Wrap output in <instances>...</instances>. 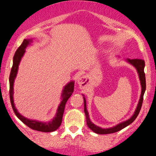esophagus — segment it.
Returning <instances> with one entry per match:
<instances>
[{"label":"esophagus","instance_id":"obj_1","mask_svg":"<svg viewBox=\"0 0 156 156\" xmlns=\"http://www.w3.org/2000/svg\"><path fill=\"white\" fill-rule=\"evenodd\" d=\"M77 82H78V86H79V88L83 89L85 88L87 86V83H88V81H87V78L86 76H80L78 78L77 80Z\"/></svg>","mask_w":156,"mask_h":156}]
</instances>
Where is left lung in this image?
Masks as SVG:
<instances>
[{
  "instance_id": "obj_1",
  "label": "left lung",
  "mask_w": 156,
  "mask_h": 156,
  "mask_svg": "<svg viewBox=\"0 0 156 156\" xmlns=\"http://www.w3.org/2000/svg\"><path fill=\"white\" fill-rule=\"evenodd\" d=\"M119 58V57H118ZM125 62H128V64H131L132 66H133L136 69L138 76H139V80H140V83H141V95L140 98L139 100V103H138L136 108L133 115L130 117L129 119H128L127 120L122 122L120 123H118L117 125H114V126L108 128H103L101 127L98 126L92 122L90 120V118H89V115L88 111L87 109V101H86L85 96L83 94V103H84V112H85L86 115V119H87V126L90 128L94 133L98 134H108V133H115V132L119 131V130L125 128V127H127L128 125L131 124L135 120L136 118L137 117L138 114H139L140 112V109L141 108V105H142L143 102V97H144V92H145L146 89V80H145V74H144V61L142 59H130V58H126L125 60Z\"/></svg>"
}]
</instances>
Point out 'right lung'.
Listing matches in <instances>:
<instances>
[{
    "label": "right lung",
    "instance_id": "obj_1",
    "mask_svg": "<svg viewBox=\"0 0 156 156\" xmlns=\"http://www.w3.org/2000/svg\"><path fill=\"white\" fill-rule=\"evenodd\" d=\"M32 43H33V39L32 38L25 39L23 40V43L21 44V45L15 52V55H14L13 65H12V69H11L9 76V95L11 103H12L14 112H15L17 118L20 119L25 125L29 127L30 128L41 132H53L58 129L61 124H62V117H63L66 103H67L68 99L70 98V96L72 95L73 93L75 83L74 80H71L64 87L62 94H61V102L59 105H58V108H57L55 117L51 121H38L36 120V119H28V118L23 116L16 108L15 103H14V83H15V80L16 77H17V72H18L20 63L21 59H22L23 55L26 53V48L28 46L31 45Z\"/></svg>",
    "mask_w": 156,
    "mask_h": 156
}]
</instances>
